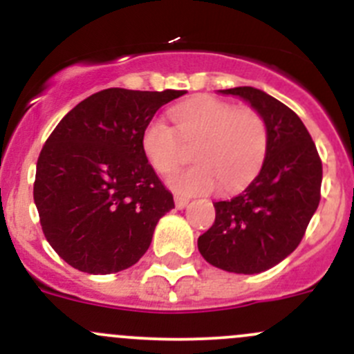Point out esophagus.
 Returning <instances> with one entry per match:
<instances>
[{"label": "esophagus", "instance_id": "obj_1", "mask_svg": "<svg viewBox=\"0 0 354 354\" xmlns=\"http://www.w3.org/2000/svg\"><path fill=\"white\" fill-rule=\"evenodd\" d=\"M188 200L187 197H180V195H174V205H176V209H185V207L188 205Z\"/></svg>", "mask_w": 354, "mask_h": 354}]
</instances>
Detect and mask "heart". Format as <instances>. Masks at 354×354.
I'll return each mask as SVG.
<instances>
[{
	"label": "heart",
	"instance_id": "1",
	"mask_svg": "<svg viewBox=\"0 0 354 354\" xmlns=\"http://www.w3.org/2000/svg\"><path fill=\"white\" fill-rule=\"evenodd\" d=\"M171 116L176 130L154 118L142 133V147L157 173L167 174L185 159V145H195L192 157L197 164L167 180L176 194H207L219 183L234 190L253 178L266 159L269 130L257 109L200 95L174 106Z\"/></svg>",
	"mask_w": 354,
	"mask_h": 354
}]
</instances>
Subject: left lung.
Masks as SVG:
<instances>
[{
    "label": "left lung",
    "instance_id": "obj_1",
    "mask_svg": "<svg viewBox=\"0 0 354 354\" xmlns=\"http://www.w3.org/2000/svg\"><path fill=\"white\" fill-rule=\"evenodd\" d=\"M238 95L259 111L269 130L262 169L236 197L214 202L216 221L198 238V252L217 269L259 274L296 250L320 202L322 160L298 114L253 87Z\"/></svg>",
    "mask_w": 354,
    "mask_h": 354
}]
</instances>
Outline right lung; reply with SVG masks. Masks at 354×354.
<instances>
[{"label": "right lung", "mask_w": 354, "mask_h": 354, "mask_svg": "<svg viewBox=\"0 0 354 354\" xmlns=\"http://www.w3.org/2000/svg\"><path fill=\"white\" fill-rule=\"evenodd\" d=\"M185 91L106 88L58 123L37 159L34 202L56 253L87 274L128 269L151 246L173 195L149 164L142 133Z\"/></svg>", "instance_id": "1"}]
</instances>
